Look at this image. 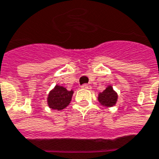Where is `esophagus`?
<instances>
[{"instance_id": "34e87169", "label": "esophagus", "mask_w": 159, "mask_h": 159, "mask_svg": "<svg viewBox=\"0 0 159 159\" xmlns=\"http://www.w3.org/2000/svg\"><path fill=\"white\" fill-rule=\"evenodd\" d=\"M81 88L85 89H91V86L89 84H83L82 86H81Z\"/></svg>"}]
</instances>
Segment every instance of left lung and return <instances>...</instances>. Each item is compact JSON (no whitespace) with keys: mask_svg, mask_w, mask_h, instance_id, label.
<instances>
[{"mask_svg":"<svg viewBox=\"0 0 159 159\" xmlns=\"http://www.w3.org/2000/svg\"><path fill=\"white\" fill-rule=\"evenodd\" d=\"M118 99V95L111 88V86L108 87L103 92L99 94L98 100L102 105L108 107H111L116 104V102Z\"/></svg>","mask_w":159,"mask_h":159,"instance_id":"left-lung-1","label":"left lung"}]
</instances>
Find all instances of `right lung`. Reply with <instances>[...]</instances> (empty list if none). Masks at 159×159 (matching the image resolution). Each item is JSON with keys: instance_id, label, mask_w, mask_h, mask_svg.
<instances>
[{"instance_id": "add662e5", "label": "right lung", "mask_w": 159, "mask_h": 159, "mask_svg": "<svg viewBox=\"0 0 159 159\" xmlns=\"http://www.w3.org/2000/svg\"><path fill=\"white\" fill-rule=\"evenodd\" d=\"M72 94V90L68 91L63 87L56 86V88L49 93L48 97V106L54 110H63L68 106V104L70 102Z\"/></svg>"}]
</instances>
